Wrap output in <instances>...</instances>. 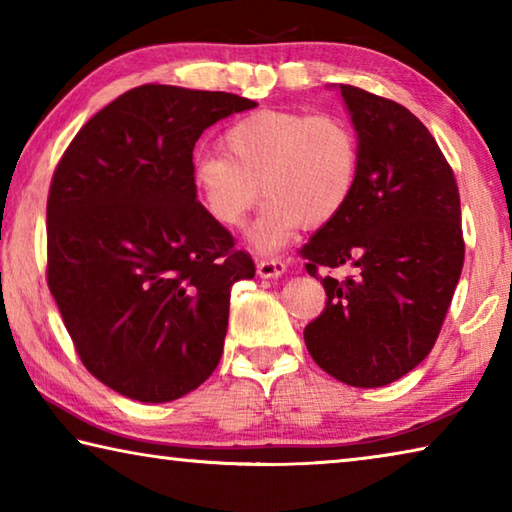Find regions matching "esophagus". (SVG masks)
Here are the masks:
<instances>
[{
    "label": "esophagus",
    "mask_w": 512,
    "mask_h": 512,
    "mask_svg": "<svg viewBox=\"0 0 512 512\" xmlns=\"http://www.w3.org/2000/svg\"><path fill=\"white\" fill-rule=\"evenodd\" d=\"M287 273V264L282 259H259L257 262V275L264 277V280H271V277H280Z\"/></svg>",
    "instance_id": "obj_1"
}]
</instances>
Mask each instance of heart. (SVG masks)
<instances>
[{
  "mask_svg": "<svg viewBox=\"0 0 512 512\" xmlns=\"http://www.w3.org/2000/svg\"><path fill=\"white\" fill-rule=\"evenodd\" d=\"M221 151L192 160V187L203 210L225 228L244 223L259 189L268 198L248 241L273 253L302 225L332 221L350 203L361 146L343 117L302 110H257L223 133Z\"/></svg>",
  "mask_w": 512,
  "mask_h": 512,
  "instance_id": "b5f03b06",
  "label": "heart"
}]
</instances>
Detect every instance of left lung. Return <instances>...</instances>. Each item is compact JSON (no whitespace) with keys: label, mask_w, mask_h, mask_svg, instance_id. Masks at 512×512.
<instances>
[{"label":"left lung","mask_w":512,"mask_h":512,"mask_svg":"<svg viewBox=\"0 0 512 512\" xmlns=\"http://www.w3.org/2000/svg\"><path fill=\"white\" fill-rule=\"evenodd\" d=\"M361 146L350 203L300 255L325 287L323 314L305 327L320 368L343 384L377 388L431 352L463 271L461 198L427 126L400 103L336 85ZM352 265L336 281L317 268Z\"/></svg>","instance_id":"left-lung-1"}]
</instances>
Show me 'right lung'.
Returning a JSON list of instances; mask_svg holds the SVG:
<instances>
[{
    "mask_svg": "<svg viewBox=\"0 0 512 512\" xmlns=\"http://www.w3.org/2000/svg\"><path fill=\"white\" fill-rule=\"evenodd\" d=\"M257 103L140 85L85 124L47 201V282L94 377L137 402H171L219 366L230 289L255 264L198 203L192 158L219 119Z\"/></svg>",
    "mask_w": 512,
    "mask_h": 512,
    "instance_id": "add662e5",
    "label": "right lung"
}]
</instances>
